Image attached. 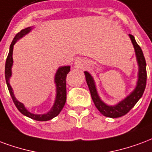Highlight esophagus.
<instances>
[{
	"instance_id": "34e87169",
	"label": "esophagus",
	"mask_w": 152,
	"mask_h": 152,
	"mask_svg": "<svg viewBox=\"0 0 152 152\" xmlns=\"http://www.w3.org/2000/svg\"><path fill=\"white\" fill-rule=\"evenodd\" d=\"M88 64V61L85 58H77L75 60V67L76 68H85Z\"/></svg>"
}]
</instances>
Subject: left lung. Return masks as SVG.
<instances>
[{"label": "left lung", "mask_w": 152, "mask_h": 152, "mask_svg": "<svg viewBox=\"0 0 152 152\" xmlns=\"http://www.w3.org/2000/svg\"><path fill=\"white\" fill-rule=\"evenodd\" d=\"M130 38L134 45V50H135L136 57H137V60H138L139 66V72L137 87L134 90L133 93L129 95L126 98L124 99L123 101H122L115 106H109L107 104H105L104 102L101 101V99L97 95L95 84H94V81H93V79L92 78L91 75L87 72H85L86 81H87L88 86L90 91L91 96H92L93 102L96 105V107L97 108V110L105 117L115 118H119V117H122L125 114H126L135 105L140 97L142 96L145 88H146L147 67H146V60H145L144 56H143L141 48L136 42L134 37L132 34H130Z\"/></svg>", "instance_id": "obj_1"}]
</instances>
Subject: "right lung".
Wrapping results in <instances>:
<instances>
[{
  "label": "right lung",
  "mask_w": 152,
  "mask_h": 152,
  "mask_svg": "<svg viewBox=\"0 0 152 152\" xmlns=\"http://www.w3.org/2000/svg\"><path fill=\"white\" fill-rule=\"evenodd\" d=\"M31 30V27L25 28L24 30H22L20 32L17 34L14 39L12 41V43L10 45V51L8 54L7 59L5 62V69H4V74H5V80H6V84H7L8 89L10 91V96L12 97L13 103L16 105V107L22 114H24L26 116L29 117L30 118L36 120V121H41V122H45L50 120L53 118L56 117L62 110V109L64 108L66 102V98H67V89H66V77L68 72H70V67L69 66H65V67H59L57 72L56 74V84L57 87V95H56V99L53 107L51 109L50 112H48L46 114H34V113H30L29 111L26 110V109L24 107V105L22 103L17 101L15 96L13 95V89L10 85V77L11 76V67L13 65V45L15 44V42L18 41V39H21L22 36L26 34L28 32H30Z\"/></svg>",
  "instance_id": "obj_1"
}]
</instances>
